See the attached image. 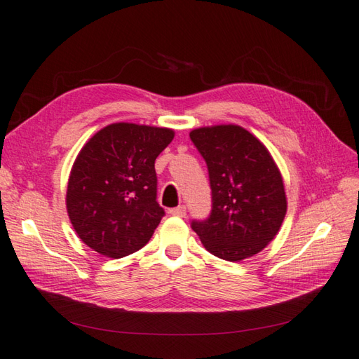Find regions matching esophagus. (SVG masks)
I'll use <instances>...</instances> for the list:
<instances>
[{"label":"esophagus","instance_id":"esophagus-1","mask_svg":"<svg viewBox=\"0 0 359 359\" xmlns=\"http://www.w3.org/2000/svg\"><path fill=\"white\" fill-rule=\"evenodd\" d=\"M169 212H170V215H173V217H184L186 215V206H184V204H181V206L173 208Z\"/></svg>","mask_w":359,"mask_h":359}]
</instances>
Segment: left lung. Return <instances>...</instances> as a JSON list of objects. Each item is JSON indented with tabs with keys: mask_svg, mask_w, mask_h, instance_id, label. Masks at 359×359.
<instances>
[{
	"mask_svg": "<svg viewBox=\"0 0 359 359\" xmlns=\"http://www.w3.org/2000/svg\"><path fill=\"white\" fill-rule=\"evenodd\" d=\"M206 161L212 209L192 220L201 243L223 260L237 262L260 252L279 232L287 214L282 175L265 145L238 126L190 131Z\"/></svg>",
	"mask_w": 359,
	"mask_h": 359,
	"instance_id": "obj_1",
	"label": "left lung"
}]
</instances>
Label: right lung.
Segmentation results:
<instances>
[{"instance_id": "1", "label": "right lung", "mask_w": 359, "mask_h": 359, "mask_svg": "<svg viewBox=\"0 0 359 359\" xmlns=\"http://www.w3.org/2000/svg\"><path fill=\"white\" fill-rule=\"evenodd\" d=\"M173 136L170 128L119 122L83 145L71 169L67 209L91 250L121 259L147 245L165 214L156 201L155 161Z\"/></svg>"}]
</instances>
